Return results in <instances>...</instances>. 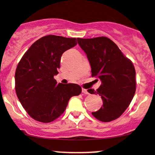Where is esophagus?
Segmentation results:
<instances>
[{
	"label": "esophagus",
	"mask_w": 155,
	"mask_h": 155,
	"mask_svg": "<svg viewBox=\"0 0 155 155\" xmlns=\"http://www.w3.org/2000/svg\"><path fill=\"white\" fill-rule=\"evenodd\" d=\"M82 93H84V94H89L87 89H82Z\"/></svg>",
	"instance_id": "1"
}]
</instances>
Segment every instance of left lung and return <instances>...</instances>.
<instances>
[{"mask_svg":"<svg viewBox=\"0 0 155 155\" xmlns=\"http://www.w3.org/2000/svg\"><path fill=\"white\" fill-rule=\"evenodd\" d=\"M91 66L92 76L102 84L91 94H99L103 101L99 110L92 112L99 121L108 122L121 116L131 103L136 90L135 69L116 44L105 37L92 39L77 38Z\"/></svg>","mask_w":155,"mask_h":155,"instance_id":"obj_1","label":"left lung"}]
</instances>
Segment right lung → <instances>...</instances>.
I'll use <instances>...</instances> for the list:
<instances>
[{
	"instance_id": "right-lung-1",
	"label": "right lung",
	"mask_w": 155,
	"mask_h": 155,
	"mask_svg": "<svg viewBox=\"0 0 155 155\" xmlns=\"http://www.w3.org/2000/svg\"><path fill=\"white\" fill-rule=\"evenodd\" d=\"M77 44L76 38L45 36L31 45L17 65L15 90L28 115L40 122L54 121L64 112L69 99L79 95L77 84H58L54 79L66 50Z\"/></svg>"
}]
</instances>
